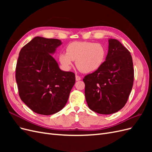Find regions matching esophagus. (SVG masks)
Returning a JSON list of instances; mask_svg holds the SVG:
<instances>
[{
	"mask_svg": "<svg viewBox=\"0 0 152 152\" xmlns=\"http://www.w3.org/2000/svg\"><path fill=\"white\" fill-rule=\"evenodd\" d=\"M75 80H76L77 81L80 80H81V77H80V76H79V75H75Z\"/></svg>",
	"mask_w": 152,
	"mask_h": 152,
	"instance_id": "esophagus-1",
	"label": "esophagus"
}]
</instances>
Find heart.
I'll return each instance as SVG.
<instances>
[{"mask_svg": "<svg viewBox=\"0 0 152 152\" xmlns=\"http://www.w3.org/2000/svg\"><path fill=\"white\" fill-rule=\"evenodd\" d=\"M66 53H61L58 59L62 66L70 69L73 61L82 72L93 73L102 66L107 57V49L102 44L88 41H75L66 48Z\"/></svg>", "mask_w": 152, "mask_h": 152, "instance_id": "obj_1", "label": "heart"}]
</instances>
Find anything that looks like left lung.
Returning a JSON list of instances; mask_svg holds the SVG:
<instances>
[{"instance_id":"obj_1","label":"left lung","mask_w":152,"mask_h":152,"mask_svg":"<svg viewBox=\"0 0 152 152\" xmlns=\"http://www.w3.org/2000/svg\"><path fill=\"white\" fill-rule=\"evenodd\" d=\"M106 61L83 79L89 108L104 115L114 113L126 104L134 82L130 52L116 39H109Z\"/></svg>"}]
</instances>
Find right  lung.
I'll use <instances>...</instances> for the list:
<instances>
[{"instance_id": "obj_1", "label": "right lung", "mask_w": 152, "mask_h": 152, "mask_svg": "<svg viewBox=\"0 0 152 152\" xmlns=\"http://www.w3.org/2000/svg\"><path fill=\"white\" fill-rule=\"evenodd\" d=\"M60 40L36 37L21 49L16 67V80L21 99L32 111L44 115L65 107L75 82L72 72L61 70L50 54Z\"/></svg>"}]
</instances>
